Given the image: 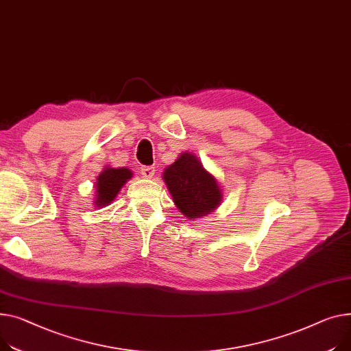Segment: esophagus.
<instances>
[{
	"mask_svg": "<svg viewBox=\"0 0 351 351\" xmlns=\"http://www.w3.org/2000/svg\"><path fill=\"white\" fill-rule=\"evenodd\" d=\"M141 173L144 175V178L151 179L155 175V168L154 167H141Z\"/></svg>",
	"mask_w": 351,
	"mask_h": 351,
	"instance_id": "1",
	"label": "esophagus"
}]
</instances>
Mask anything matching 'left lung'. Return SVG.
<instances>
[{
	"mask_svg": "<svg viewBox=\"0 0 351 351\" xmlns=\"http://www.w3.org/2000/svg\"><path fill=\"white\" fill-rule=\"evenodd\" d=\"M163 179L178 210L189 219L208 215L221 202V191L216 179L204 171L193 154H182L163 172Z\"/></svg>",
	"mask_w": 351,
	"mask_h": 351,
	"instance_id": "left-lung-1",
	"label": "left lung"
}]
</instances>
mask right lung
<instances>
[{"label": "right lung", "instance_id": "add662e5", "mask_svg": "<svg viewBox=\"0 0 351 351\" xmlns=\"http://www.w3.org/2000/svg\"><path fill=\"white\" fill-rule=\"evenodd\" d=\"M132 176L131 171L127 168H106L100 173L96 183L97 199L96 203L99 207H103L114 200L117 193L120 192L123 184Z\"/></svg>", "mask_w": 351, "mask_h": 351}]
</instances>
